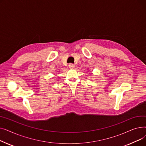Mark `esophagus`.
<instances>
[{"mask_svg":"<svg viewBox=\"0 0 146 146\" xmlns=\"http://www.w3.org/2000/svg\"><path fill=\"white\" fill-rule=\"evenodd\" d=\"M68 67H69V68H74V65L73 64L70 63V64H68Z\"/></svg>","mask_w":146,"mask_h":146,"instance_id":"obj_1","label":"esophagus"}]
</instances>
